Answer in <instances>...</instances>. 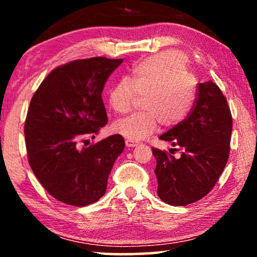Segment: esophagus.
I'll return each instance as SVG.
<instances>
[{"instance_id":"34e87169","label":"esophagus","mask_w":257,"mask_h":257,"mask_svg":"<svg viewBox=\"0 0 257 257\" xmlns=\"http://www.w3.org/2000/svg\"><path fill=\"white\" fill-rule=\"evenodd\" d=\"M138 145V142L129 141V139H125V146L127 147H136Z\"/></svg>"}]
</instances>
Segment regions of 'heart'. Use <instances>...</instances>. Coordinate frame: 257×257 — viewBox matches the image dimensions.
Instances as JSON below:
<instances>
[{
  "label": "heart",
  "instance_id": "obj_1",
  "mask_svg": "<svg viewBox=\"0 0 257 257\" xmlns=\"http://www.w3.org/2000/svg\"><path fill=\"white\" fill-rule=\"evenodd\" d=\"M136 95H144V112L116 120L112 125L115 134L137 142L153 134L160 122L173 127L184 121L196 99V82L185 55L167 50L135 64L127 78L108 90V104L116 113H125Z\"/></svg>",
  "mask_w": 257,
  "mask_h": 257
}]
</instances>
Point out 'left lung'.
I'll use <instances>...</instances> for the list:
<instances>
[{"mask_svg":"<svg viewBox=\"0 0 257 257\" xmlns=\"http://www.w3.org/2000/svg\"><path fill=\"white\" fill-rule=\"evenodd\" d=\"M231 132V112L221 89L211 80L198 84L189 115L160 136L181 147L180 158L153 149L159 197L185 206L210 193L227 164Z\"/></svg>","mask_w":257,"mask_h":257,"instance_id":"obj_1","label":"left lung"}]
</instances>
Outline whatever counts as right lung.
<instances>
[{
	"label": "right lung",
	"instance_id": "right-lung-1",
	"mask_svg": "<svg viewBox=\"0 0 257 257\" xmlns=\"http://www.w3.org/2000/svg\"><path fill=\"white\" fill-rule=\"evenodd\" d=\"M123 62L96 56L76 60L49 73L30 101L25 139L30 168L58 201L73 206L97 202L124 150L121 135L79 149V142L107 123L102 92Z\"/></svg>",
	"mask_w": 257,
	"mask_h": 257
}]
</instances>
